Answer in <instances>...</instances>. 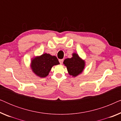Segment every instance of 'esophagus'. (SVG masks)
I'll return each mask as SVG.
<instances>
[{
	"mask_svg": "<svg viewBox=\"0 0 121 121\" xmlns=\"http://www.w3.org/2000/svg\"><path fill=\"white\" fill-rule=\"evenodd\" d=\"M59 63H60V64H62L63 62V59H59Z\"/></svg>",
	"mask_w": 121,
	"mask_h": 121,
	"instance_id": "esophagus-1",
	"label": "esophagus"
}]
</instances>
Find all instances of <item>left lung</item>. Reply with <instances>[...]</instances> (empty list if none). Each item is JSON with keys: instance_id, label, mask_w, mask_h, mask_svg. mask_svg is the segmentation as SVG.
I'll return each mask as SVG.
<instances>
[{"instance_id": "1", "label": "left lung", "mask_w": 121, "mask_h": 121, "mask_svg": "<svg viewBox=\"0 0 121 121\" xmlns=\"http://www.w3.org/2000/svg\"><path fill=\"white\" fill-rule=\"evenodd\" d=\"M63 63L67 67L69 75L76 77L81 74L85 67V61L82 60L77 53L73 54L71 58L65 59Z\"/></svg>"}]
</instances>
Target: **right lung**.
I'll use <instances>...</instances> for the list:
<instances>
[{
	"mask_svg": "<svg viewBox=\"0 0 121 121\" xmlns=\"http://www.w3.org/2000/svg\"><path fill=\"white\" fill-rule=\"evenodd\" d=\"M59 64V61L56 56L44 53L33 58L31 67L36 75L41 78H44L48 75L53 66Z\"/></svg>",
	"mask_w": 121,
	"mask_h": 121,
	"instance_id": "1",
	"label": "right lung"
}]
</instances>
